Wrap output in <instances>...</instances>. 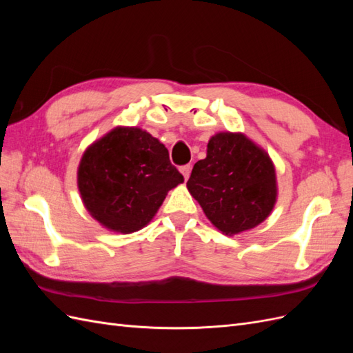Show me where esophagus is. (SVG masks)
<instances>
[{
    "label": "esophagus",
    "instance_id": "obj_1",
    "mask_svg": "<svg viewBox=\"0 0 353 353\" xmlns=\"http://www.w3.org/2000/svg\"><path fill=\"white\" fill-rule=\"evenodd\" d=\"M179 170H181V174L184 175V179L187 181V179H188V176H190V174H191V165H184V166H181V168H179Z\"/></svg>",
    "mask_w": 353,
    "mask_h": 353
}]
</instances>
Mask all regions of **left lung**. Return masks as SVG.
I'll list each match as a JSON object with an SVG mask.
<instances>
[{
  "instance_id": "8db88e82",
  "label": "left lung",
  "mask_w": 353,
  "mask_h": 353,
  "mask_svg": "<svg viewBox=\"0 0 353 353\" xmlns=\"http://www.w3.org/2000/svg\"><path fill=\"white\" fill-rule=\"evenodd\" d=\"M209 221L227 236L250 230L268 218L275 199V169L270 156L243 134L210 138L187 183Z\"/></svg>"
}]
</instances>
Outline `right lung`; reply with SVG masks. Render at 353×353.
<instances>
[{
  "label": "right lung",
  "instance_id": "obj_1",
  "mask_svg": "<svg viewBox=\"0 0 353 353\" xmlns=\"http://www.w3.org/2000/svg\"><path fill=\"white\" fill-rule=\"evenodd\" d=\"M183 181L168 148L140 128H116L88 147L78 169L85 208L101 225L123 234L147 225Z\"/></svg>",
  "mask_w": 353,
  "mask_h": 353
}]
</instances>
